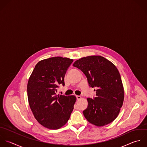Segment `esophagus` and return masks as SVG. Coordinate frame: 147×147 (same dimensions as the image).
Returning a JSON list of instances; mask_svg holds the SVG:
<instances>
[{"label": "esophagus", "instance_id": "1", "mask_svg": "<svg viewBox=\"0 0 147 147\" xmlns=\"http://www.w3.org/2000/svg\"><path fill=\"white\" fill-rule=\"evenodd\" d=\"M76 97H77V100H80V99H81V96H76Z\"/></svg>", "mask_w": 147, "mask_h": 147}]
</instances>
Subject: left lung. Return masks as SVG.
Wrapping results in <instances>:
<instances>
[{
	"label": "left lung",
	"mask_w": 147,
	"mask_h": 147,
	"mask_svg": "<svg viewBox=\"0 0 147 147\" xmlns=\"http://www.w3.org/2000/svg\"><path fill=\"white\" fill-rule=\"evenodd\" d=\"M86 76L90 87H96V97L88 98V108L83 111L92 124L102 127L113 121L122 107L124 90L119 71L111 61L100 55L80 58L73 63Z\"/></svg>",
	"instance_id": "obj_1"
}]
</instances>
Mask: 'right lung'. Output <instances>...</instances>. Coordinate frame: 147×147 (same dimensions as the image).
<instances>
[{"label":"right lung","instance_id":"add662e5","mask_svg":"<svg viewBox=\"0 0 147 147\" xmlns=\"http://www.w3.org/2000/svg\"><path fill=\"white\" fill-rule=\"evenodd\" d=\"M73 59L61 57L40 61L28 81L30 107L37 121L45 128L58 129L66 124L74 109L76 97L57 94L59 84Z\"/></svg>","mask_w":147,"mask_h":147}]
</instances>
